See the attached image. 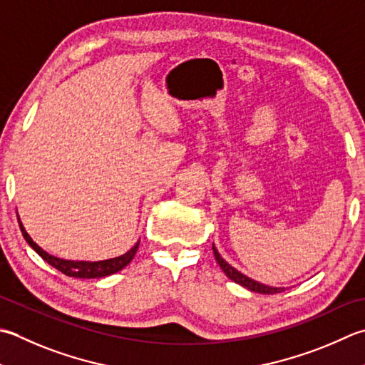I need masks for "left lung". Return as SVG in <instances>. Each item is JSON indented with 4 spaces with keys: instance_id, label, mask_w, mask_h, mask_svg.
<instances>
[{
    "instance_id": "1",
    "label": "left lung",
    "mask_w": 365,
    "mask_h": 365,
    "mask_svg": "<svg viewBox=\"0 0 365 365\" xmlns=\"http://www.w3.org/2000/svg\"><path fill=\"white\" fill-rule=\"evenodd\" d=\"M213 250V255H215V259L217 262L220 264V267L223 272L226 274L227 278H231L232 282H235L237 284H240V287H244L250 291L253 292H259V294H275V292H282L284 291V288H275V287H267V284H262L259 282H255L253 278H250L247 275H244L242 272H239L237 269H234L231 264H227L223 258H221V255L218 253V250L215 248V245L212 247Z\"/></svg>"
}]
</instances>
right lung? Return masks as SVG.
<instances>
[{"instance_id":"right-lung-1","label":"right lung","mask_w":365,"mask_h":365,"mask_svg":"<svg viewBox=\"0 0 365 365\" xmlns=\"http://www.w3.org/2000/svg\"><path fill=\"white\" fill-rule=\"evenodd\" d=\"M19 225H20L21 234H24L25 240L28 242V245H30L34 250V252L41 256L42 259L48 262L50 266L55 267L56 270H60L61 274L68 275V277H74V278H101V277H107V275H112V274L118 272V270L126 267L128 264L133 261L134 255L139 248V242H140V240H138V244H135L130 250V252H126L125 255L117 256V258H112V259L95 261V262H91V261H68V259H61V258H56V256L48 255L38 244H36V242H33V239L25 231L24 225H21L20 218H19Z\"/></svg>"}]
</instances>
